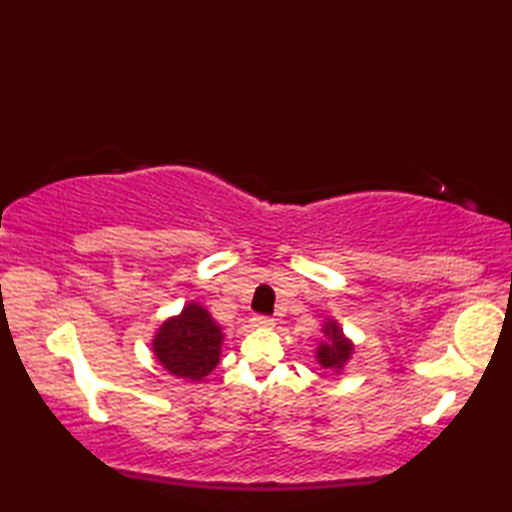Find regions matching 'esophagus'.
<instances>
[{
    "instance_id": "esophagus-1",
    "label": "esophagus",
    "mask_w": 512,
    "mask_h": 512,
    "mask_svg": "<svg viewBox=\"0 0 512 512\" xmlns=\"http://www.w3.org/2000/svg\"><path fill=\"white\" fill-rule=\"evenodd\" d=\"M250 323H253L255 328H273L275 319L273 317H253L250 319Z\"/></svg>"
}]
</instances>
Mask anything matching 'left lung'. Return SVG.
Masks as SVG:
<instances>
[{
  "label": "left lung",
  "instance_id": "8db88e82",
  "mask_svg": "<svg viewBox=\"0 0 512 512\" xmlns=\"http://www.w3.org/2000/svg\"><path fill=\"white\" fill-rule=\"evenodd\" d=\"M321 332H323V341L319 343L317 352H314V358H317V363L321 365V369H325V372L339 374L343 372V367L354 354V343L347 339L341 330V325L334 319H325Z\"/></svg>",
  "mask_w": 512,
  "mask_h": 512
}]
</instances>
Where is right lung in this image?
Returning a JSON list of instances; mask_svg holds the SVG:
<instances>
[{"instance_id":"1","label":"right lung","mask_w":512,"mask_h":512,"mask_svg":"<svg viewBox=\"0 0 512 512\" xmlns=\"http://www.w3.org/2000/svg\"><path fill=\"white\" fill-rule=\"evenodd\" d=\"M222 325L215 323L211 312L195 301H189L176 317L160 325L151 341L156 361L171 376L184 380H202L220 363Z\"/></svg>"}]
</instances>
